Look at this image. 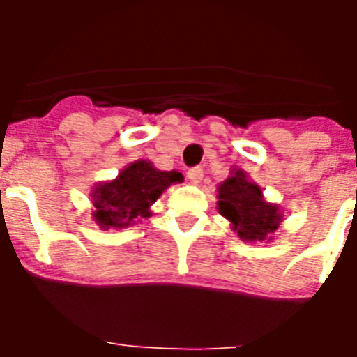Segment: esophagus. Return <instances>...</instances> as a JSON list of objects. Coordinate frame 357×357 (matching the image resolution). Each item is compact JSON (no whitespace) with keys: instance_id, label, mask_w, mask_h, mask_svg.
<instances>
[{"instance_id":"34e87169","label":"esophagus","mask_w":357,"mask_h":357,"mask_svg":"<svg viewBox=\"0 0 357 357\" xmlns=\"http://www.w3.org/2000/svg\"><path fill=\"white\" fill-rule=\"evenodd\" d=\"M202 178H204V169L202 168H191L188 172V181L191 184H200Z\"/></svg>"}]
</instances>
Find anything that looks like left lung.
Masks as SVG:
<instances>
[{"label":"left lung","instance_id":"8db88e82","mask_svg":"<svg viewBox=\"0 0 357 357\" xmlns=\"http://www.w3.org/2000/svg\"><path fill=\"white\" fill-rule=\"evenodd\" d=\"M218 213L227 218L230 229L247 243L272 241L273 232L284 220V211L263 197V189L250 181L247 172L230 169L218 184Z\"/></svg>","mask_w":357,"mask_h":357}]
</instances>
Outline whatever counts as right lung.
I'll return each mask as SVG.
<instances>
[{
  "instance_id": "add662e5",
  "label": "right lung",
  "mask_w": 357,
  "mask_h": 357,
  "mask_svg": "<svg viewBox=\"0 0 357 357\" xmlns=\"http://www.w3.org/2000/svg\"><path fill=\"white\" fill-rule=\"evenodd\" d=\"M184 181L176 169L160 172L150 160H134L116 178L98 182L91 189L93 220L100 229H125L150 218L151 206L173 184Z\"/></svg>"
}]
</instances>
